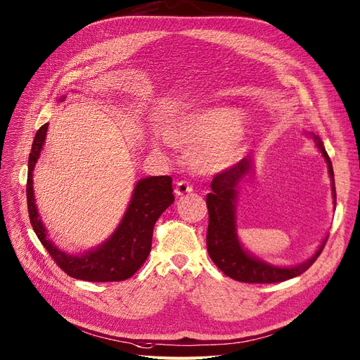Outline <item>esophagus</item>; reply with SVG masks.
Here are the masks:
<instances>
[{"label": "esophagus", "instance_id": "1", "mask_svg": "<svg viewBox=\"0 0 360 360\" xmlns=\"http://www.w3.org/2000/svg\"><path fill=\"white\" fill-rule=\"evenodd\" d=\"M193 191V185L188 181H178L175 186V193L176 195H184Z\"/></svg>", "mask_w": 360, "mask_h": 360}]
</instances>
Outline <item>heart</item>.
Segmentation results:
<instances>
[{"label":"heart","instance_id":"b5f03b06","mask_svg":"<svg viewBox=\"0 0 360 360\" xmlns=\"http://www.w3.org/2000/svg\"><path fill=\"white\" fill-rule=\"evenodd\" d=\"M237 115L226 108L195 110L172 119L165 129L172 143L197 150V162L206 169L232 165L243 151L245 131L236 127Z\"/></svg>","mask_w":360,"mask_h":360}]
</instances>
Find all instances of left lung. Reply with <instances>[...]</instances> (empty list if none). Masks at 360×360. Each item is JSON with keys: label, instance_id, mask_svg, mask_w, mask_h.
<instances>
[{"label": "left lung", "instance_id": "obj_1", "mask_svg": "<svg viewBox=\"0 0 360 360\" xmlns=\"http://www.w3.org/2000/svg\"><path fill=\"white\" fill-rule=\"evenodd\" d=\"M314 139L316 141L318 148L328 163V172L333 179V195L335 194V182H334V170L330 155L325 151L321 139L315 135ZM252 170V160L248 158L240 160L237 165H233L219 174L214 175L210 188L212 193L206 197V205L209 210V226H207V252L210 259L216 266L221 269L229 278L240 281V283L248 284H272V283H283V281L299 276L306 272L315 260L322 253L325 243L323 240L321 247L316 250V253L306 260L302 264H297L292 268H278L271 266V264L263 263L255 259L252 255H248L241 247L237 238V228H236V197L238 184L243 178Z\"/></svg>", "mask_w": 360, "mask_h": 360}]
</instances>
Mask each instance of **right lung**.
Returning a JSON list of instances; mask_svg holds the SVG:
<instances>
[{"instance_id":"add662e5","label":"right lung","mask_w":360,"mask_h":360,"mask_svg":"<svg viewBox=\"0 0 360 360\" xmlns=\"http://www.w3.org/2000/svg\"><path fill=\"white\" fill-rule=\"evenodd\" d=\"M49 123L38 129L27 162L26 198L32 228L41 244L57 266L72 278L89 283H113L131 278L147 260L151 250L153 228L160 214L175 201L170 176H150L138 181L129 206L113 236L103 245L81 256L66 255L46 240L45 228L38 219L34 198L32 174L45 141Z\"/></svg>"}]
</instances>
